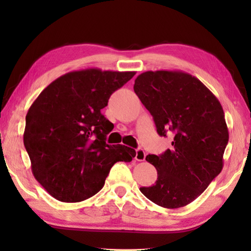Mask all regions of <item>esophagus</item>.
Masks as SVG:
<instances>
[{
	"instance_id": "obj_1",
	"label": "esophagus",
	"mask_w": 251,
	"mask_h": 251,
	"mask_svg": "<svg viewBox=\"0 0 251 251\" xmlns=\"http://www.w3.org/2000/svg\"><path fill=\"white\" fill-rule=\"evenodd\" d=\"M135 158H136V161H138V162L145 161V158H146V152L143 151L142 149H137Z\"/></svg>"
}]
</instances>
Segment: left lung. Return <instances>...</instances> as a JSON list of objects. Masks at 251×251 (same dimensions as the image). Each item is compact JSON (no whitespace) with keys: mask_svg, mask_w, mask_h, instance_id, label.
I'll list each match as a JSON object with an SVG mask.
<instances>
[{"mask_svg":"<svg viewBox=\"0 0 251 251\" xmlns=\"http://www.w3.org/2000/svg\"><path fill=\"white\" fill-rule=\"evenodd\" d=\"M134 90L153 116L158 135H174L170 150L147 155L157 179L140 188L141 193L164 208L186 206L223 168L228 130L222 105L199 78L182 71L143 72Z\"/></svg>","mask_w":251,"mask_h":251,"instance_id":"1","label":"left lung"}]
</instances>
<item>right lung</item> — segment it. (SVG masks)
<instances>
[{"label":"right lung","mask_w":251,"mask_h":251,"mask_svg":"<svg viewBox=\"0 0 251 251\" xmlns=\"http://www.w3.org/2000/svg\"><path fill=\"white\" fill-rule=\"evenodd\" d=\"M136 74L90 68L51 82L25 116L24 145L34 178L54 199L77 202L102 189L116 162H131L134 149L106 145L113 124L101 114L110 96Z\"/></svg>","instance_id":"add662e5"}]
</instances>
